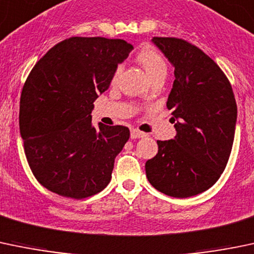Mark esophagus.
<instances>
[{
	"label": "esophagus",
	"instance_id": "1",
	"mask_svg": "<svg viewBox=\"0 0 254 254\" xmlns=\"http://www.w3.org/2000/svg\"><path fill=\"white\" fill-rule=\"evenodd\" d=\"M145 137V133L140 132L138 129H132L130 130V139H138V138Z\"/></svg>",
	"mask_w": 254,
	"mask_h": 254
}]
</instances>
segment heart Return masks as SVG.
<instances>
[{
    "label": "heart",
    "mask_w": 254,
    "mask_h": 254,
    "mask_svg": "<svg viewBox=\"0 0 254 254\" xmlns=\"http://www.w3.org/2000/svg\"><path fill=\"white\" fill-rule=\"evenodd\" d=\"M138 64L144 68L146 74L149 75L150 79H153L156 75H166L167 72V64L164 60V57L156 51L155 49L150 48V46H145L138 52L137 57H135ZM120 73H121V67H117L112 77V82H116L119 78Z\"/></svg>",
    "instance_id": "obj_1"
}]
</instances>
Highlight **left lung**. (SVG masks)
<instances>
[{
	"label": "left lung",
	"mask_w": 254,
	"mask_h": 254,
	"mask_svg": "<svg viewBox=\"0 0 254 254\" xmlns=\"http://www.w3.org/2000/svg\"><path fill=\"white\" fill-rule=\"evenodd\" d=\"M151 41L175 68L166 106L172 110L174 139L158 140L145 163L148 181L175 198L209 190L226 167L237 122L234 91L220 67L197 46L176 38Z\"/></svg>",
	"instance_id": "1"
}]
</instances>
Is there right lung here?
Instances as JSON below:
<instances>
[{"label": "right lung", "mask_w": 254, "mask_h": 254, "mask_svg": "<svg viewBox=\"0 0 254 254\" xmlns=\"http://www.w3.org/2000/svg\"><path fill=\"white\" fill-rule=\"evenodd\" d=\"M132 50L121 39L75 36L31 69L20 95L19 130L33 175L51 192L82 199L109 185L129 129L94 127L90 114Z\"/></svg>", "instance_id": "obj_1"}]
</instances>
